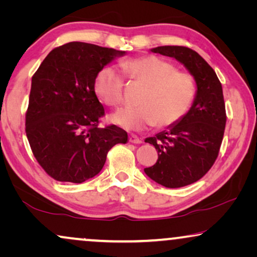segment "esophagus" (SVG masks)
Wrapping results in <instances>:
<instances>
[{
    "label": "esophagus",
    "instance_id": "1",
    "mask_svg": "<svg viewBox=\"0 0 257 257\" xmlns=\"http://www.w3.org/2000/svg\"><path fill=\"white\" fill-rule=\"evenodd\" d=\"M128 140H130V143H132V144H140V143H142V138H139V137L136 136V135H130Z\"/></svg>",
    "mask_w": 257,
    "mask_h": 257
}]
</instances>
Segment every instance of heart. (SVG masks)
Segmentation results:
<instances>
[{
  "label": "heart",
  "mask_w": 257,
  "mask_h": 257,
  "mask_svg": "<svg viewBox=\"0 0 257 257\" xmlns=\"http://www.w3.org/2000/svg\"><path fill=\"white\" fill-rule=\"evenodd\" d=\"M126 78L144 85L138 106L125 107L112 115L115 124L128 130L157 125L168 127L187 114L196 96L194 76L156 55H144L120 64ZM94 92L107 106L124 101L125 79L117 70L105 66L94 78Z\"/></svg>",
  "instance_id": "b5f03b06"
}]
</instances>
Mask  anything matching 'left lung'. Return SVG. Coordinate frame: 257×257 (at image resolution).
Returning <instances> with one entry per match:
<instances>
[{
    "instance_id": "8db88e82",
    "label": "left lung",
    "mask_w": 257,
    "mask_h": 257,
    "mask_svg": "<svg viewBox=\"0 0 257 257\" xmlns=\"http://www.w3.org/2000/svg\"><path fill=\"white\" fill-rule=\"evenodd\" d=\"M152 51L181 62L198 85L188 113L145 140L158 151L157 163L145 168V173L167 188L184 187L200 180L219 156L227 121L222 86L212 66L192 49L165 45Z\"/></svg>"
}]
</instances>
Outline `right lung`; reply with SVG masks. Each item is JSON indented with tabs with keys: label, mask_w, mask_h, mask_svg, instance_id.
<instances>
[{
	"label": "right lung",
	"mask_w": 257,
	"mask_h": 257,
	"mask_svg": "<svg viewBox=\"0 0 257 257\" xmlns=\"http://www.w3.org/2000/svg\"><path fill=\"white\" fill-rule=\"evenodd\" d=\"M125 51L70 42L55 48L31 78L26 133L37 163L49 177L80 184L103 168L115 144L127 133L99 127L105 110L94 92L99 70Z\"/></svg>",
	"instance_id": "right-lung-1"
}]
</instances>
